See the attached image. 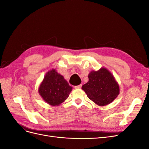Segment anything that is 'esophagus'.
<instances>
[{
	"mask_svg": "<svg viewBox=\"0 0 149 149\" xmlns=\"http://www.w3.org/2000/svg\"><path fill=\"white\" fill-rule=\"evenodd\" d=\"M81 86H82V85L80 84V85H78V86H74V88L75 89H81Z\"/></svg>",
	"mask_w": 149,
	"mask_h": 149,
	"instance_id": "1",
	"label": "esophagus"
}]
</instances>
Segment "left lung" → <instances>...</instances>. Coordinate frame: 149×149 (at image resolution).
<instances>
[{
	"label": "left lung",
	"mask_w": 149,
	"mask_h": 149,
	"mask_svg": "<svg viewBox=\"0 0 149 149\" xmlns=\"http://www.w3.org/2000/svg\"><path fill=\"white\" fill-rule=\"evenodd\" d=\"M88 78V82L83 85L82 89L97 105L109 104L119 95V84L114 76L105 68L91 71Z\"/></svg>",
	"instance_id": "obj_1"
}]
</instances>
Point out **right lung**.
<instances>
[{
  "mask_svg": "<svg viewBox=\"0 0 149 149\" xmlns=\"http://www.w3.org/2000/svg\"><path fill=\"white\" fill-rule=\"evenodd\" d=\"M66 80L55 70L48 71L38 89L43 100L51 106H58L68 97L72 90Z\"/></svg>",
  "mask_w": 149,
  "mask_h": 149,
  "instance_id": "add662e5",
  "label": "right lung"
}]
</instances>
